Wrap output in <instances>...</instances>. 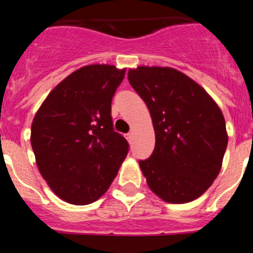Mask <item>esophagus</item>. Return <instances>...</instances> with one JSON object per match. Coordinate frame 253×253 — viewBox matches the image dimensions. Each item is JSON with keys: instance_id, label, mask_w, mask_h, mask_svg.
Masks as SVG:
<instances>
[{"instance_id": "1", "label": "esophagus", "mask_w": 253, "mask_h": 253, "mask_svg": "<svg viewBox=\"0 0 253 253\" xmlns=\"http://www.w3.org/2000/svg\"><path fill=\"white\" fill-rule=\"evenodd\" d=\"M126 138H127V140H130V139L133 138V133H132V132L127 133V134H126Z\"/></svg>"}]
</instances>
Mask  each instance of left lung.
I'll return each instance as SVG.
<instances>
[{
  "mask_svg": "<svg viewBox=\"0 0 253 253\" xmlns=\"http://www.w3.org/2000/svg\"><path fill=\"white\" fill-rule=\"evenodd\" d=\"M130 85L146 103L155 150L139 161L150 189L169 203H187L213 184L228 136L221 109L183 72L162 66L128 70Z\"/></svg>",
  "mask_w": 253,
  "mask_h": 253,
  "instance_id": "8db88e82",
  "label": "left lung"
}]
</instances>
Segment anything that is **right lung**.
I'll list each match as a JSON object with an SVG mask.
<instances>
[{
  "label": "right lung",
  "instance_id": "right-lung-1",
  "mask_svg": "<svg viewBox=\"0 0 253 253\" xmlns=\"http://www.w3.org/2000/svg\"><path fill=\"white\" fill-rule=\"evenodd\" d=\"M125 72L108 64L83 66L54 86L38 109L32 149L43 179L63 201L84 206L100 199L128 153L110 115Z\"/></svg>",
  "mask_w": 253,
  "mask_h": 253
}]
</instances>
